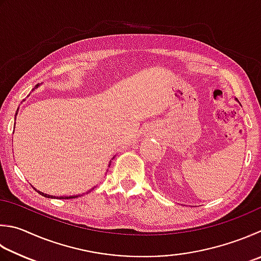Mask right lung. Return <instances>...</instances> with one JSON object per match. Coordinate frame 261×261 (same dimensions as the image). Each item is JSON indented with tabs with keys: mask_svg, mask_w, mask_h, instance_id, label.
<instances>
[{
	"mask_svg": "<svg viewBox=\"0 0 261 261\" xmlns=\"http://www.w3.org/2000/svg\"><path fill=\"white\" fill-rule=\"evenodd\" d=\"M38 85H36L35 86V88L37 87ZM17 114H18V110H17V112H16V117H17ZM14 124H16V122H14ZM13 128H14V127H13ZM92 190H94V188H93ZM91 190V191H92ZM37 191V190H36ZM90 191V192H91ZM38 192V193L39 194H41V195H43V196H45V198H56V196H52V195H47V194H44V193H42V192H39V191H37ZM75 198H78V195H72V196H60V199H75Z\"/></svg>",
	"mask_w": 261,
	"mask_h": 261,
	"instance_id": "1",
	"label": "right lung"
}]
</instances>
